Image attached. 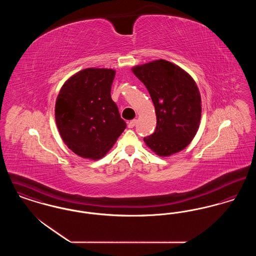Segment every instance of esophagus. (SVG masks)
I'll return each mask as SVG.
<instances>
[{
  "label": "esophagus",
  "instance_id": "34e87169",
  "mask_svg": "<svg viewBox=\"0 0 256 256\" xmlns=\"http://www.w3.org/2000/svg\"><path fill=\"white\" fill-rule=\"evenodd\" d=\"M136 122H137V120H132V121H130V122L128 124V128H134V126H135V124H136Z\"/></svg>",
  "mask_w": 256,
  "mask_h": 256
}]
</instances>
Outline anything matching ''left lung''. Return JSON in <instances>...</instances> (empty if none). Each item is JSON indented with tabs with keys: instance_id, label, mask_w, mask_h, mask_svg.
<instances>
[{
	"instance_id": "8db88e82",
	"label": "left lung",
	"mask_w": 256,
	"mask_h": 256,
	"mask_svg": "<svg viewBox=\"0 0 256 256\" xmlns=\"http://www.w3.org/2000/svg\"><path fill=\"white\" fill-rule=\"evenodd\" d=\"M154 104L156 128L144 138L159 156H170L190 144L198 130L202 98L193 78L170 61H150L134 66Z\"/></svg>"
}]
</instances>
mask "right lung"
Returning a JSON list of instances; mask_svg holds the SVG:
<instances>
[{
	"mask_svg": "<svg viewBox=\"0 0 256 256\" xmlns=\"http://www.w3.org/2000/svg\"><path fill=\"white\" fill-rule=\"evenodd\" d=\"M115 74L106 68L82 70L64 82L56 98L61 138L80 158H104L126 126L110 95Z\"/></svg>",
	"mask_w": 256,
	"mask_h": 256,
	"instance_id": "add662e5",
	"label": "right lung"
}]
</instances>
